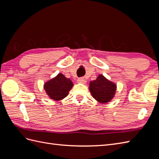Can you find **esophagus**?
<instances>
[{
	"label": "esophagus",
	"instance_id": "esophagus-1",
	"mask_svg": "<svg viewBox=\"0 0 159 159\" xmlns=\"http://www.w3.org/2000/svg\"><path fill=\"white\" fill-rule=\"evenodd\" d=\"M78 83H80V84H85L86 83V80L83 78H80L78 79Z\"/></svg>",
	"mask_w": 159,
	"mask_h": 159
}]
</instances>
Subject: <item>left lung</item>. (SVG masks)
I'll use <instances>...</instances> for the list:
<instances>
[{"label": "left lung", "instance_id": "1", "mask_svg": "<svg viewBox=\"0 0 159 159\" xmlns=\"http://www.w3.org/2000/svg\"><path fill=\"white\" fill-rule=\"evenodd\" d=\"M117 85L100 74L95 80L89 83V91L93 98L101 103H106L111 100L115 94Z\"/></svg>", "mask_w": 159, "mask_h": 159}]
</instances>
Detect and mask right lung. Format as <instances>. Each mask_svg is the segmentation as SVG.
<instances>
[{"label":"right lung","instance_id":"1","mask_svg":"<svg viewBox=\"0 0 159 159\" xmlns=\"http://www.w3.org/2000/svg\"><path fill=\"white\" fill-rule=\"evenodd\" d=\"M73 85V83L69 78H66L62 74H58L55 78L46 82L44 88L50 99L60 101L68 95L69 91Z\"/></svg>","mask_w":159,"mask_h":159}]
</instances>
